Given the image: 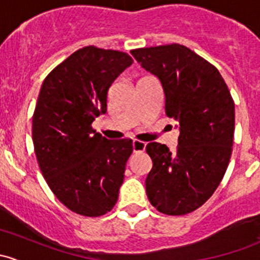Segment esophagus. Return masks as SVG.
I'll list each match as a JSON object with an SVG mask.
<instances>
[{"label":"esophagus","mask_w":260,"mask_h":260,"mask_svg":"<svg viewBox=\"0 0 260 260\" xmlns=\"http://www.w3.org/2000/svg\"><path fill=\"white\" fill-rule=\"evenodd\" d=\"M146 149V143L142 141L135 140L133 141V151L135 152H143Z\"/></svg>","instance_id":"obj_1"}]
</instances>
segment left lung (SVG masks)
Here are the masks:
<instances>
[{
	"label": "left lung",
	"instance_id": "left-lung-1",
	"mask_svg": "<svg viewBox=\"0 0 260 260\" xmlns=\"http://www.w3.org/2000/svg\"><path fill=\"white\" fill-rule=\"evenodd\" d=\"M161 80L165 112L180 125L179 145L151 142L148 200L159 212L186 215L203 206L224 177L234 143L235 107L219 70L180 44L131 50Z\"/></svg>",
	"mask_w": 260,
	"mask_h": 260
}]
</instances>
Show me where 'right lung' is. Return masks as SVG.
<instances>
[{
  "label": "right lung",
  "mask_w": 260,
  "mask_h": 260,
  "mask_svg": "<svg viewBox=\"0 0 260 260\" xmlns=\"http://www.w3.org/2000/svg\"><path fill=\"white\" fill-rule=\"evenodd\" d=\"M132 62L127 52L85 46L41 85L32 115L39 167L57 200L83 216H102L118 200L132 140H107L91 123L106 113L109 86Z\"/></svg>",
  "instance_id": "1"
}]
</instances>
